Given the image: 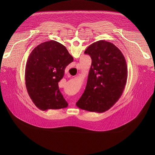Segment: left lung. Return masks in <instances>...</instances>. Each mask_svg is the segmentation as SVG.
I'll list each match as a JSON object with an SVG mask.
<instances>
[{"instance_id": "1", "label": "left lung", "mask_w": 155, "mask_h": 155, "mask_svg": "<svg viewBox=\"0 0 155 155\" xmlns=\"http://www.w3.org/2000/svg\"><path fill=\"white\" fill-rule=\"evenodd\" d=\"M91 58L85 90L76 103L84 110L103 113L120 98L127 78L124 56L114 44L99 40L84 51Z\"/></svg>"}]
</instances>
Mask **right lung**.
Returning a JSON list of instances; mask_svg holds the SVG:
<instances>
[{
  "label": "right lung",
  "instance_id": "right-lung-1",
  "mask_svg": "<svg viewBox=\"0 0 155 155\" xmlns=\"http://www.w3.org/2000/svg\"><path fill=\"white\" fill-rule=\"evenodd\" d=\"M73 57L61 43L50 40L40 43L31 53L26 65V86L29 97L41 110L67 107L58 82Z\"/></svg>",
  "mask_w": 155,
  "mask_h": 155
}]
</instances>
